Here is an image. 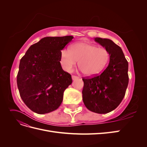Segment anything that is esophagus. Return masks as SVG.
Wrapping results in <instances>:
<instances>
[{
    "label": "esophagus",
    "mask_w": 147,
    "mask_h": 147,
    "mask_svg": "<svg viewBox=\"0 0 147 147\" xmlns=\"http://www.w3.org/2000/svg\"><path fill=\"white\" fill-rule=\"evenodd\" d=\"M72 78L73 80H77L79 78V77L78 76H76V75H72Z\"/></svg>",
    "instance_id": "1"
}]
</instances>
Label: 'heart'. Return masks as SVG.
Instances as JSON below:
<instances>
[{"label":"heart","mask_w":147,"mask_h":147,"mask_svg":"<svg viewBox=\"0 0 147 147\" xmlns=\"http://www.w3.org/2000/svg\"><path fill=\"white\" fill-rule=\"evenodd\" d=\"M110 59L104 48L87 42H77L69 47L68 51L61 53L60 64L67 72H71L78 61V67L86 76L99 74L104 69Z\"/></svg>","instance_id":"heart-1"}]
</instances>
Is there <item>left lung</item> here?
Here are the masks:
<instances>
[{
  "label": "left lung",
  "mask_w": 147,
  "mask_h": 147,
  "mask_svg": "<svg viewBox=\"0 0 147 147\" xmlns=\"http://www.w3.org/2000/svg\"><path fill=\"white\" fill-rule=\"evenodd\" d=\"M94 40L109 51L110 62L100 75L82 78V96L89 110L104 114L116 109L125 96L129 83L128 63L121 48L112 40L99 37Z\"/></svg>",
  "instance_id": "1"
}]
</instances>
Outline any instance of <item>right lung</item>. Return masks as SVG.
<instances>
[{
    "label": "right lung",
    "instance_id": "1",
    "mask_svg": "<svg viewBox=\"0 0 147 147\" xmlns=\"http://www.w3.org/2000/svg\"><path fill=\"white\" fill-rule=\"evenodd\" d=\"M73 36L47 37L31 45L20 60L17 85L24 104L34 112L45 114L56 110L72 83L62 69L61 50Z\"/></svg>",
    "mask_w": 147,
    "mask_h": 147
}]
</instances>
